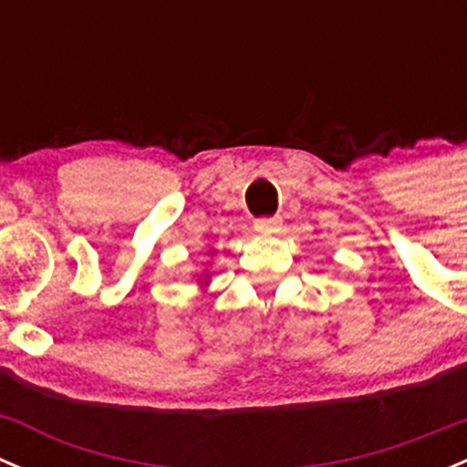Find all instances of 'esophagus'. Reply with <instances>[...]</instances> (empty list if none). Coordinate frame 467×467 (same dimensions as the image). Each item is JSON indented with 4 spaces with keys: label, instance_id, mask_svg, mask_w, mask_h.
Wrapping results in <instances>:
<instances>
[{
    "label": "esophagus",
    "instance_id": "34e87169",
    "mask_svg": "<svg viewBox=\"0 0 467 467\" xmlns=\"http://www.w3.org/2000/svg\"><path fill=\"white\" fill-rule=\"evenodd\" d=\"M254 227H256V232L261 234H276L281 229V218H258L256 223H254Z\"/></svg>",
    "mask_w": 467,
    "mask_h": 467
}]
</instances>
